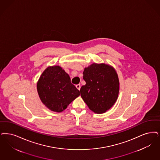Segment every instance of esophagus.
<instances>
[{
    "instance_id": "1",
    "label": "esophagus",
    "mask_w": 160,
    "mask_h": 160,
    "mask_svg": "<svg viewBox=\"0 0 160 160\" xmlns=\"http://www.w3.org/2000/svg\"><path fill=\"white\" fill-rule=\"evenodd\" d=\"M76 88H77V89L78 90H80V88H81V86H80V84H77V85H76Z\"/></svg>"
}]
</instances>
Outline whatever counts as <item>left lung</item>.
<instances>
[{
  "instance_id": "left-lung-1",
  "label": "left lung",
  "mask_w": 160,
  "mask_h": 160,
  "mask_svg": "<svg viewBox=\"0 0 160 160\" xmlns=\"http://www.w3.org/2000/svg\"><path fill=\"white\" fill-rule=\"evenodd\" d=\"M86 84L80 95L89 108L101 114L115 103L119 92V80L115 70L105 64H93L83 71Z\"/></svg>"
}]
</instances>
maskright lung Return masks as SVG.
I'll return each mask as SVG.
<instances>
[{"label": "right lung", "instance_id": "add662e5", "mask_svg": "<svg viewBox=\"0 0 160 160\" xmlns=\"http://www.w3.org/2000/svg\"><path fill=\"white\" fill-rule=\"evenodd\" d=\"M38 95L46 107L62 112L80 95V91L71 83L69 75L59 66L47 68L38 80Z\"/></svg>", "mask_w": 160, "mask_h": 160}]
</instances>
